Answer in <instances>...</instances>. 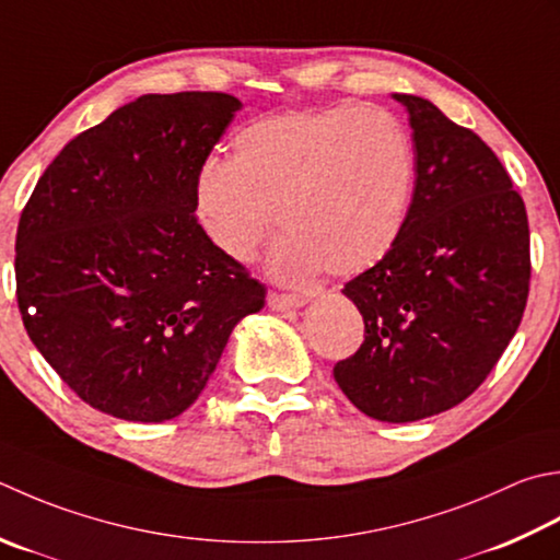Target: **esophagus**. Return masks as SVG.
I'll return each mask as SVG.
<instances>
[{
	"label": "esophagus",
	"mask_w": 560,
	"mask_h": 560,
	"mask_svg": "<svg viewBox=\"0 0 560 560\" xmlns=\"http://www.w3.org/2000/svg\"><path fill=\"white\" fill-rule=\"evenodd\" d=\"M269 308L271 311H279V313H287V311H295L301 308V305L305 303L301 295H293V293H269Z\"/></svg>",
	"instance_id": "obj_1"
}]
</instances>
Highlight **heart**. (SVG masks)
<instances>
[{
    "instance_id": "b5f03b06",
    "label": "heart",
    "mask_w": 560,
    "mask_h": 560,
    "mask_svg": "<svg viewBox=\"0 0 560 560\" xmlns=\"http://www.w3.org/2000/svg\"><path fill=\"white\" fill-rule=\"evenodd\" d=\"M412 174L408 133L386 108H291L240 128L233 160L201 164L194 213L208 243L245 265L271 237L279 211L287 235L271 252L273 277L303 283L323 269L354 277L398 243Z\"/></svg>"
}]
</instances>
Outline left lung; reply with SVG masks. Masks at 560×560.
Wrapping results in <instances>:
<instances>
[{
    "label": "left lung",
    "instance_id": "8db88e82",
    "mask_svg": "<svg viewBox=\"0 0 560 560\" xmlns=\"http://www.w3.org/2000/svg\"><path fill=\"white\" fill-rule=\"evenodd\" d=\"M410 114L415 191L398 243L342 293L364 342L337 361V386L381 422L432 418L488 378L529 295V221L508 170L474 130L422 96Z\"/></svg>",
    "mask_w": 560,
    "mask_h": 560
}]
</instances>
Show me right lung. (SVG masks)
Instances as JSON below:
<instances>
[{
  "label": "right lung",
  "mask_w": 560,
  "mask_h": 560,
  "mask_svg": "<svg viewBox=\"0 0 560 560\" xmlns=\"http://www.w3.org/2000/svg\"><path fill=\"white\" fill-rule=\"evenodd\" d=\"M240 106L223 92L140 96L72 138L21 211V320L77 396L114 418H177L265 305V283L194 213L196 174Z\"/></svg>",
  "instance_id": "1"
}]
</instances>
